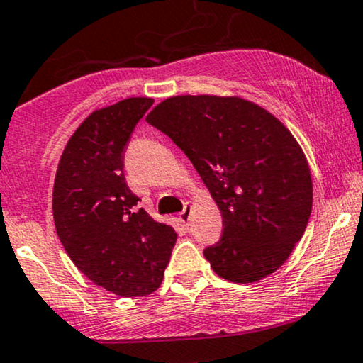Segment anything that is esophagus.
Returning a JSON list of instances; mask_svg holds the SVG:
<instances>
[{"instance_id":"1","label":"esophagus","mask_w":363,"mask_h":363,"mask_svg":"<svg viewBox=\"0 0 363 363\" xmlns=\"http://www.w3.org/2000/svg\"><path fill=\"white\" fill-rule=\"evenodd\" d=\"M191 210H193V206H191L189 203H186L184 210H182L181 213H179V218H181V222H182V223H187V222H189V215H191Z\"/></svg>"}]
</instances>
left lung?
<instances>
[{
	"mask_svg": "<svg viewBox=\"0 0 363 363\" xmlns=\"http://www.w3.org/2000/svg\"><path fill=\"white\" fill-rule=\"evenodd\" d=\"M147 121L186 153L222 213V239L205 249L213 272L234 283L277 272L312 210L311 169L289 128L237 95H176Z\"/></svg>",
	"mask_w": 363,
	"mask_h": 363,
	"instance_id": "left-lung-1",
	"label": "left lung"
}]
</instances>
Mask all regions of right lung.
I'll use <instances>...</instances> for the list:
<instances>
[{
  "label": "right lung",
  "instance_id": "obj_1",
  "mask_svg": "<svg viewBox=\"0 0 363 363\" xmlns=\"http://www.w3.org/2000/svg\"><path fill=\"white\" fill-rule=\"evenodd\" d=\"M153 99L129 97L94 111L57 164L52 215L57 237L80 272L119 297H143L164 280L177 234L155 222L124 177V150Z\"/></svg>",
  "mask_w": 363,
  "mask_h": 363
}]
</instances>
